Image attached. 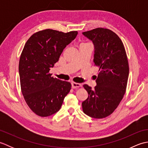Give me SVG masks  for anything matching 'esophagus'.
Instances as JSON below:
<instances>
[{
    "label": "esophagus",
    "instance_id": "34e87169",
    "mask_svg": "<svg viewBox=\"0 0 148 148\" xmlns=\"http://www.w3.org/2000/svg\"><path fill=\"white\" fill-rule=\"evenodd\" d=\"M81 86V84L79 83H72V88L73 89L77 88H79Z\"/></svg>",
    "mask_w": 148,
    "mask_h": 148
}]
</instances>
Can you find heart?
I'll use <instances>...</instances> for the list:
<instances>
[{
  "label": "heart",
  "instance_id": "heart-1",
  "mask_svg": "<svg viewBox=\"0 0 148 148\" xmlns=\"http://www.w3.org/2000/svg\"><path fill=\"white\" fill-rule=\"evenodd\" d=\"M83 44H85V43H83Z\"/></svg>",
  "mask_w": 148,
  "mask_h": 148
}]
</instances>
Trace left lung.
<instances>
[{
    "instance_id": "obj_1",
    "label": "left lung",
    "mask_w": 148,
    "mask_h": 148,
    "mask_svg": "<svg viewBox=\"0 0 148 148\" xmlns=\"http://www.w3.org/2000/svg\"><path fill=\"white\" fill-rule=\"evenodd\" d=\"M95 46L94 65L99 68L94 89L84 84L88 97L83 111L97 119L104 118L118 108L126 92L129 65L123 43L112 30L96 28L83 32Z\"/></svg>"
}]
</instances>
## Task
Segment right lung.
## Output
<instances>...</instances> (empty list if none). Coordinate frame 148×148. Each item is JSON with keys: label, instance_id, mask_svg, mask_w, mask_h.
Segmentation results:
<instances>
[{"label": "right lung", "instance_id": "right-lung-1", "mask_svg": "<svg viewBox=\"0 0 148 148\" xmlns=\"http://www.w3.org/2000/svg\"><path fill=\"white\" fill-rule=\"evenodd\" d=\"M77 33L42 30L31 36L24 46L19 61L21 90L37 116L46 117L58 112L70 92L71 84L52 77L49 70Z\"/></svg>", "mask_w": 148, "mask_h": 148}]
</instances>
